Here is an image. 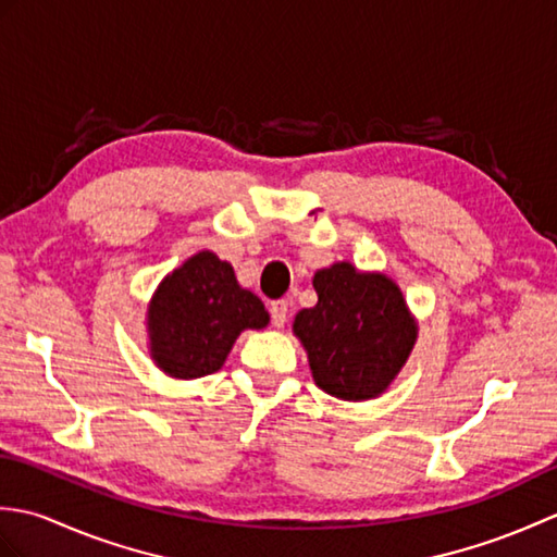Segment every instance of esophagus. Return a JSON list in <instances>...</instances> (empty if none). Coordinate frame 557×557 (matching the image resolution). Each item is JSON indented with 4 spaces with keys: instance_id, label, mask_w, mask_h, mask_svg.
Returning a JSON list of instances; mask_svg holds the SVG:
<instances>
[{
    "instance_id": "obj_1",
    "label": "esophagus",
    "mask_w": 557,
    "mask_h": 557,
    "mask_svg": "<svg viewBox=\"0 0 557 557\" xmlns=\"http://www.w3.org/2000/svg\"><path fill=\"white\" fill-rule=\"evenodd\" d=\"M287 318H289L287 301H272L270 304V321H272V325L282 327V325L287 323Z\"/></svg>"
}]
</instances>
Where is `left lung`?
<instances>
[{
    "label": "left lung",
    "instance_id": "left-lung-1",
    "mask_svg": "<svg viewBox=\"0 0 557 557\" xmlns=\"http://www.w3.org/2000/svg\"><path fill=\"white\" fill-rule=\"evenodd\" d=\"M313 287L318 304L297 313L294 333L309 351L315 385L339 399L381 395L417 339L401 292L349 263L318 270Z\"/></svg>",
    "mask_w": 557,
    "mask_h": 557
}]
</instances>
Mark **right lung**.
I'll use <instances>...</instances> for the list:
<instances>
[{
	"label": "right lung",
	"instance_id": "right-lung-1",
	"mask_svg": "<svg viewBox=\"0 0 557 557\" xmlns=\"http://www.w3.org/2000/svg\"><path fill=\"white\" fill-rule=\"evenodd\" d=\"M263 301L242 289L230 263L200 251L162 280L150 304L152 359L174 377L215 373L246 327H265Z\"/></svg>",
	"mask_w": 557,
	"mask_h": 557
}]
</instances>
